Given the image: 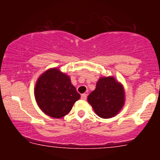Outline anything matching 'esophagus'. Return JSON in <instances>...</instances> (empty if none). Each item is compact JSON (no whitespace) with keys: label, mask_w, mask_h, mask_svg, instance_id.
I'll return each mask as SVG.
<instances>
[{"label":"esophagus","mask_w":160,"mask_h":160,"mask_svg":"<svg viewBox=\"0 0 160 160\" xmlns=\"http://www.w3.org/2000/svg\"><path fill=\"white\" fill-rule=\"evenodd\" d=\"M86 94H85V93H83V94L81 95V99H82V100H86Z\"/></svg>","instance_id":"obj_1"}]
</instances>
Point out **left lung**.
Returning <instances> with one entry per match:
<instances>
[{
	"instance_id": "1",
	"label": "left lung",
	"mask_w": 160,
	"mask_h": 160,
	"mask_svg": "<svg viewBox=\"0 0 160 160\" xmlns=\"http://www.w3.org/2000/svg\"><path fill=\"white\" fill-rule=\"evenodd\" d=\"M87 101L98 117L108 119L120 112L125 103L124 88L113 77L101 78Z\"/></svg>"
}]
</instances>
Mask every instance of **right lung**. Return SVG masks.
Segmentation results:
<instances>
[{"instance_id": "right-lung-1", "label": "right lung", "mask_w": 160, "mask_h": 160, "mask_svg": "<svg viewBox=\"0 0 160 160\" xmlns=\"http://www.w3.org/2000/svg\"><path fill=\"white\" fill-rule=\"evenodd\" d=\"M34 96L41 111L57 119L67 115L80 98L69 76L56 68L47 70L39 77Z\"/></svg>"}]
</instances>
